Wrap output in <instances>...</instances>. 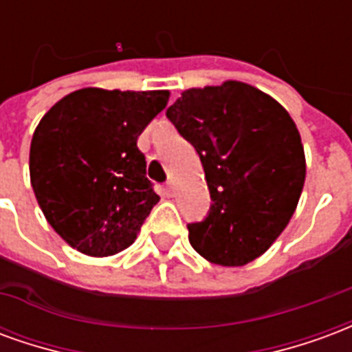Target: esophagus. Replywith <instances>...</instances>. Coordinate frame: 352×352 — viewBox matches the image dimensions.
<instances>
[{
  "label": "esophagus",
  "mask_w": 352,
  "mask_h": 352,
  "mask_svg": "<svg viewBox=\"0 0 352 352\" xmlns=\"http://www.w3.org/2000/svg\"><path fill=\"white\" fill-rule=\"evenodd\" d=\"M164 190H166L168 196H173V192H175V184L169 181V183H166V188H164Z\"/></svg>",
  "instance_id": "esophagus-1"
}]
</instances>
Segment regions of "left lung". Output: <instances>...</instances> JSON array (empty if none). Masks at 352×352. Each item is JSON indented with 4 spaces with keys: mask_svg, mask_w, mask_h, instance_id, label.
<instances>
[{
    "mask_svg": "<svg viewBox=\"0 0 352 352\" xmlns=\"http://www.w3.org/2000/svg\"><path fill=\"white\" fill-rule=\"evenodd\" d=\"M166 115L199 154L213 199L206 221L188 224L194 251L228 267L262 256L287 228L305 183L292 116L241 80L188 88Z\"/></svg>",
    "mask_w": 352,
    "mask_h": 352,
    "instance_id": "left-lung-1",
    "label": "left lung"
}]
</instances>
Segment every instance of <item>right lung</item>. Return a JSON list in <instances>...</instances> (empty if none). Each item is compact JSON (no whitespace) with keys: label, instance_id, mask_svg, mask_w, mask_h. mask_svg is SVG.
<instances>
[{"label":"right lung","instance_id":"1","mask_svg":"<svg viewBox=\"0 0 352 352\" xmlns=\"http://www.w3.org/2000/svg\"><path fill=\"white\" fill-rule=\"evenodd\" d=\"M168 90L80 88L45 113L30 145V181L45 219L88 256L128 249L160 196L138 138Z\"/></svg>","mask_w":352,"mask_h":352}]
</instances>
